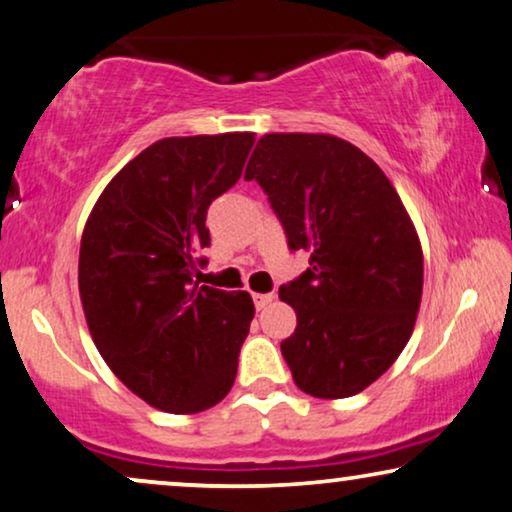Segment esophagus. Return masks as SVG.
<instances>
[{
  "label": "esophagus",
  "mask_w": 512,
  "mask_h": 512,
  "mask_svg": "<svg viewBox=\"0 0 512 512\" xmlns=\"http://www.w3.org/2000/svg\"><path fill=\"white\" fill-rule=\"evenodd\" d=\"M272 293H254V305H256V310H263L265 305H270L272 303Z\"/></svg>",
  "instance_id": "obj_1"
}]
</instances>
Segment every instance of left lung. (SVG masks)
Wrapping results in <instances>:
<instances>
[{
  "instance_id": "obj_1",
  "label": "left lung",
  "mask_w": 512,
  "mask_h": 512,
  "mask_svg": "<svg viewBox=\"0 0 512 512\" xmlns=\"http://www.w3.org/2000/svg\"><path fill=\"white\" fill-rule=\"evenodd\" d=\"M244 179L268 195L289 249L310 251V268L279 289L298 317L282 340L293 382L317 398L359 394L408 345L422 300V247L401 198L331 135L261 137Z\"/></svg>"
}]
</instances>
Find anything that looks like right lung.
<instances>
[{"mask_svg":"<svg viewBox=\"0 0 512 512\" xmlns=\"http://www.w3.org/2000/svg\"><path fill=\"white\" fill-rule=\"evenodd\" d=\"M254 142L251 132L160 139L88 216L79 291L90 335L118 380L158 410H207L235 382L254 303L193 275L207 265V209L242 177Z\"/></svg>","mask_w":512,"mask_h":512,"instance_id":"1","label":"right lung"}]
</instances>
